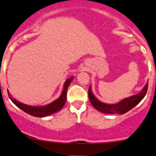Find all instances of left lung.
Masks as SVG:
<instances>
[{
    "label": "left lung",
    "instance_id": "8db88e82",
    "mask_svg": "<svg viewBox=\"0 0 156 156\" xmlns=\"http://www.w3.org/2000/svg\"><path fill=\"white\" fill-rule=\"evenodd\" d=\"M148 84H146L140 93L126 98L116 104H107L98 101L92 94L90 87L88 89V97L92 105L99 111L105 113H110V114H114V113L123 114L133 108L143 99L146 94Z\"/></svg>",
    "mask_w": 156,
    "mask_h": 156
}]
</instances>
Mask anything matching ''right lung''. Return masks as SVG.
Listing matches in <instances>:
<instances>
[{"label": "right lung", "mask_w": 156, "mask_h": 156, "mask_svg": "<svg viewBox=\"0 0 156 156\" xmlns=\"http://www.w3.org/2000/svg\"><path fill=\"white\" fill-rule=\"evenodd\" d=\"M73 78H70L67 79L64 84V88H63V91L62 93L61 96L53 101L51 104H48V105L43 106V107H32V106L27 105V104H22V103L19 102V101H16V100L13 99L11 97H10V99L11 100L12 102L17 106L20 109L23 110L28 114L31 115L33 116H37V117H44V116H47L48 115L52 114V113L58 112L61 110L63 107L64 104H66V96H67V90L69 87V84H70L71 81H72ZM8 92V90H7Z\"/></svg>", "instance_id": "obj_1"}]
</instances>
